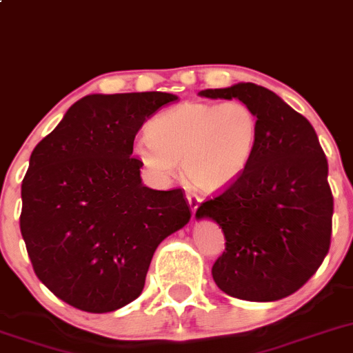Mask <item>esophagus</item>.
<instances>
[{"label": "esophagus", "instance_id": "1", "mask_svg": "<svg viewBox=\"0 0 353 353\" xmlns=\"http://www.w3.org/2000/svg\"><path fill=\"white\" fill-rule=\"evenodd\" d=\"M186 198H188V203H190V207H191V212H193V215H194L196 214L198 207H200V198H198L196 194H191V193H188Z\"/></svg>", "mask_w": 353, "mask_h": 353}]
</instances>
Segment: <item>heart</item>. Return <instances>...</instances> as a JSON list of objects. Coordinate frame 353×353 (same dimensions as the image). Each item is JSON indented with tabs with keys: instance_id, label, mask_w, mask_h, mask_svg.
Returning a JSON list of instances; mask_svg holds the SVG:
<instances>
[{
	"instance_id": "obj_1",
	"label": "heart",
	"mask_w": 353,
	"mask_h": 353,
	"mask_svg": "<svg viewBox=\"0 0 353 353\" xmlns=\"http://www.w3.org/2000/svg\"><path fill=\"white\" fill-rule=\"evenodd\" d=\"M256 139L259 117L250 105L186 101L153 117L134 153L153 176H170L181 163L191 186L217 191L245 172Z\"/></svg>"
}]
</instances>
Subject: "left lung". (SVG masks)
<instances>
[{
  "label": "left lung",
  "instance_id": "8db88e82",
  "mask_svg": "<svg viewBox=\"0 0 353 353\" xmlns=\"http://www.w3.org/2000/svg\"><path fill=\"white\" fill-rule=\"evenodd\" d=\"M200 94L238 98L259 117L245 172L196 210V219H214L225 236L212 268L215 285L248 302L290 296L316 274L331 245L333 193L316 131L278 94L252 82Z\"/></svg>",
  "mask_w": 353,
  "mask_h": 353
}]
</instances>
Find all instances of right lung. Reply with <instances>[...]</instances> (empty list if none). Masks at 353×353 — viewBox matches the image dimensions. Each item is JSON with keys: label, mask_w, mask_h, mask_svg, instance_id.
<instances>
[{"label": "right lung", "mask_w": 353, "mask_h": 353, "mask_svg": "<svg viewBox=\"0 0 353 353\" xmlns=\"http://www.w3.org/2000/svg\"><path fill=\"white\" fill-rule=\"evenodd\" d=\"M177 97L90 94L37 143L22 181L20 231L39 281L84 312L138 299L157 246L188 224L184 190L141 183L143 122Z\"/></svg>", "instance_id": "right-lung-1"}]
</instances>
